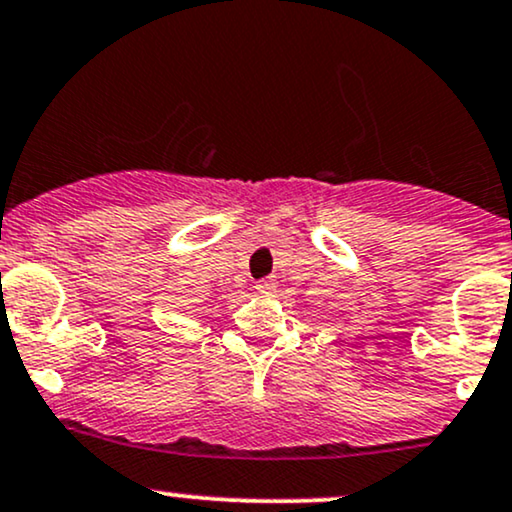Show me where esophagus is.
Segmentation results:
<instances>
[{
  "label": "esophagus",
  "instance_id": "esophagus-1",
  "mask_svg": "<svg viewBox=\"0 0 512 512\" xmlns=\"http://www.w3.org/2000/svg\"><path fill=\"white\" fill-rule=\"evenodd\" d=\"M255 291L260 295H274L276 293V279H274V276H267V279L257 281Z\"/></svg>",
  "mask_w": 512,
  "mask_h": 512
}]
</instances>
